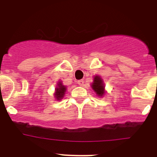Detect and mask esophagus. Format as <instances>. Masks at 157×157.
<instances>
[{
  "label": "esophagus",
  "instance_id": "34e87169",
  "mask_svg": "<svg viewBox=\"0 0 157 157\" xmlns=\"http://www.w3.org/2000/svg\"><path fill=\"white\" fill-rule=\"evenodd\" d=\"M77 83H78V85H80V86H83V85H84V81L81 79V80H78V82H77Z\"/></svg>",
  "mask_w": 157,
  "mask_h": 157
}]
</instances>
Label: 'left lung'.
I'll list each match as a JSON object with an SVG mask.
<instances>
[{"label": "left lung", "instance_id": "obj_1", "mask_svg": "<svg viewBox=\"0 0 157 157\" xmlns=\"http://www.w3.org/2000/svg\"><path fill=\"white\" fill-rule=\"evenodd\" d=\"M91 88L99 97H102L105 94V84L102 78L99 75H95L94 77V81L91 84Z\"/></svg>", "mask_w": 157, "mask_h": 157}]
</instances>
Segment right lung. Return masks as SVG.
Listing matches in <instances>:
<instances>
[{
	"label": "right lung",
	"mask_w": 157,
	"mask_h": 157,
	"mask_svg": "<svg viewBox=\"0 0 157 157\" xmlns=\"http://www.w3.org/2000/svg\"><path fill=\"white\" fill-rule=\"evenodd\" d=\"M66 91V86L63 85L62 82H59L57 84V87L56 88V91L54 96H55L56 99L58 101L61 100L63 97L64 94Z\"/></svg>",
	"instance_id": "1"
}]
</instances>
